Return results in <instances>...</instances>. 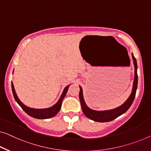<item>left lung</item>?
Instances as JSON below:
<instances>
[{
	"mask_svg": "<svg viewBox=\"0 0 151 151\" xmlns=\"http://www.w3.org/2000/svg\"><path fill=\"white\" fill-rule=\"evenodd\" d=\"M132 58L134 60V68H135V76H134V81L133 84V89H132V93L129 98L126 100V102L120 106L116 108V109L109 110V111H93V110L90 109L89 107L87 106L86 104H85L84 99H83V90L81 87L80 86V91H79V99L81 102V105L82 111L83 113L87 118H89L91 120L94 121H97V122H109L117 118L121 114L127 111L131 106L132 103L134 102V100L136 96V93L137 90V86H138V74H137V62L136 59L132 53Z\"/></svg>",
	"mask_w": 151,
	"mask_h": 151,
	"instance_id": "8db88e82",
	"label": "left lung"
}]
</instances>
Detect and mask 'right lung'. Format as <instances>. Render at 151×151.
I'll use <instances>...</instances> for the list:
<instances>
[{
	"label": "right lung",
	"instance_id": "right-lung-1",
	"mask_svg": "<svg viewBox=\"0 0 151 151\" xmlns=\"http://www.w3.org/2000/svg\"><path fill=\"white\" fill-rule=\"evenodd\" d=\"M69 86L70 85H68V86L65 87V89H64V91H63L60 100H58V102L56 103L55 105L53 106L52 107L49 108V109H32V108L26 106L24 105L23 103H22V102L19 100V98H17V96L16 95V93H15L13 83H11V88H12L13 96H14L15 100L17 102V104L22 107V109H23L24 111L28 114V115L32 116V117L36 118V119H49V118L53 117V116H55L56 114H58V112L60 111V108H61L63 99H64V98L65 97V96H66V94L67 93V91H68Z\"/></svg>",
	"mask_w": 151,
	"mask_h": 151
}]
</instances>
